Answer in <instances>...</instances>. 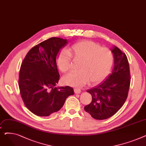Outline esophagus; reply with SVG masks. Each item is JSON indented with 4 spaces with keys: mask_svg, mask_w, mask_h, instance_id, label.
Returning <instances> with one entry per match:
<instances>
[{
    "mask_svg": "<svg viewBox=\"0 0 146 146\" xmlns=\"http://www.w3.org/2000/svg\"><path fill=\"white\" fill-rule=\"evenodd\" d=\"M74 92L76 94H79L81 92V90L79 88H74Z\"/></svg>",
    "mask_w": 146,
    "mask_h": 146,
    "instance_id": "1",
    "label": "esophagus"
}]
</instances>
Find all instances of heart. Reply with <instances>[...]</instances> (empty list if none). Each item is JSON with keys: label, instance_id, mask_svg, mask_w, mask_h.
<instances>
[{"label": "heart", "instance_id": "1", "mask_svg": "<svg viewBox=\"0 0 146 146\" xmlns=\"http://www.w3.org/2000/svg\"><path fill=\"white\" fill-rule=\"evenodd\" d=\"M70 52L64 50L57 60L59 70L63 73L72 67V56L82 61L79 70L73 71L63 76L62 82L66 85L81 87L89 81L91 85L102 82L108 74L113 63L111 51L93 41H84L73 45Z\"/></svg>", "mask_w": 146, "mask_h": 146}]
</instances>
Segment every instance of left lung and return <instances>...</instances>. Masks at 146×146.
<instances>
[{
	"instance_id": "8db88e82",
	"label": "left lung",
	"mask_w": 146,
	"mask_h": 146,
	"mask_svg": "<svg viewBox=\"0 0 146 146\" xmlns=\"http://www.w3.org/2000/svg\"><path fill=\"white\" fill-rule=\"evenodd\" d=\"M112 72L100 85L87 92L92 97L85 111L96 119H105L115 114L126 101L130 86V72L127 57L120 49L114 47Z\"/></svg>"
}]
</instances>
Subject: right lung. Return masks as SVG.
Returning <instances> with one entry per match:
<instances>
[{
  "label": "right lung",
  "instance_id": "add662e5",
  "mask_svg": "<svg viewBox=\"0 0 146 146\" xmlns=\"http://www.w3.org/2000/svg\"><path fill=\"white\" fill-rule=\"evenodd\" d=\"M67 40L51 37L31 49L20 67L19 88L27 108L37 116L47 117L62 108L74 94L70 86H56L60 79L56 59Z\"/></svg>",
  "mask_w": 146,
  "mask_h": 146
}]
</instances>
